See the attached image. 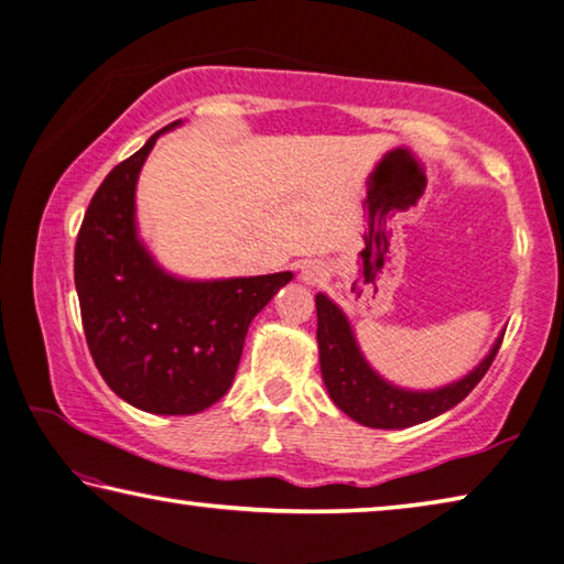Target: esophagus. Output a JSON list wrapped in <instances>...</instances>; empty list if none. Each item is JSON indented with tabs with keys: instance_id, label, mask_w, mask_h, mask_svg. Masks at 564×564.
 Listing matches in <instances>:
<instances>
[{
	"instance_id": "34e87169",
	"label": "esophagus",
	"mask_w": 564,
	"mask_h": 564,
	"mask_svg": "<svg viewBox=\"0 0 564 564\" xmlns=\"http://www.w3.org/2000/svg\"><path fill=\"white\" fill-rule=\"evenodd\" d=\"M299 279L305 285H321V283L328 281V271H326V265H323V263H308V265H303V269H301Z\"/></svg>"
}]
</instances>
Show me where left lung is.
Wrapping results in <instances>:
<instances>
[{
    "label": "left lung",
    "mask_w": 564,
    "mask_h": 564,
    "mask_svg": "<svg viewBox=\"0 0 564 564\" xmlns=\"http://www.w3.org/2000/svg\"><path fill=\"white\" fill-rule=\"evenodd\" d=\"M316 313L321 376L330 400L356 423L366 427H380V431L413 427L447 413V410L465 400V395L488 373L495 356H498L505 333L502 330L495 338L485 358L473 370H467L463 378L441 388L413 390L390 383L388 378L380 376L370 366L368 358L362 356L348 316L326 293L316 295Z\"/></svg>",
    "instance_id": "1"
}]
</instances>
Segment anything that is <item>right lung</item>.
I'll return each mask as SVG.
<instances>
[{
    "label": "right lung",
    "instance_id": "obj_1",
    "mask_svg": "<svg viewBox=\"0 0 564 564\" xmlns=\"http://www.w3.org/2000/svg\"><path fill=\"white\" fill-rule=\"evenodd\" d=\"M169 123L104 178L84 216L74 283L91 358L107 386L154 415H194L234 383L243 340L291 271L184 279L149 251L137 224L141 166Z\"/></svg>",
    "mask_w": 564,
    "mask_h": 564
}]
</instances>
